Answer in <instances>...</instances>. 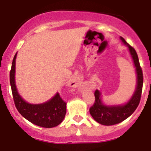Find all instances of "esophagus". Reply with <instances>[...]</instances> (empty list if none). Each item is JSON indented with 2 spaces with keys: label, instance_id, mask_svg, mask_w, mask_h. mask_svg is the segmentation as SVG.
Segmentation results:
<instances>
[{
  "label": "esophagus",
  "instance_id": "1",
  "mask_svg": "<svg viewBox=\"0 0 151 151\" xmlns=\"http://www.w3.org/2000/svg\"><path fill=\"white\" fill-rule=\"evenodd\" d=\"M69 85H71L72 87H75V86H76V85H77L76 81V80L73 79V81H71V82L69 83Z\"/></svg>",
  "mask_w": 151,
  "mask_h": 151
}]
</instances>
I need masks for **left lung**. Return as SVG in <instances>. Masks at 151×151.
<instances>
[{"label":"left lung","instance_id":"8db88e82","mask_svg":"<svg viewBox=\"0 0 151 151\" xmlns=\"http://www.w3.org/2000/svg\"><path fill=\"white\" fill-rule=\"evenodd\" d=\"M120 39L125 45H127L132 57L134 67L136 68V73H137V86L134 94L128 101V103L124 105H119V106L104 105L101 101V92L98 90L95 91L94 92L95 101L93 106H91L89 109V111L91 116L94 119V120L101 125H116L124 121L134 113L141 101V92L143 87V73L140 66L138 54L134 47L129 45L122 37H120Z\"/></svg>","mask_w":151,"mask_h":151}]
</instances>
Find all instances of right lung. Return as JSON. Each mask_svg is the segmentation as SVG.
Listing matches in <instances>:
<instances>
[{
  "mask_svg": "<svg viewBox=\"0 0 151 151\" xmlns=\"http://www.w3.org/2000/svg\"><path fill=\"white\" fill-rule=\"evenodd\" d=\"M17 54L13 57L10 72V82L13 101L17 110L27 120L44 128L55 127L63 120L66 113V103L59 93L47 102L41 104H31L18 94L15 83V64Z\"/></svg>",
  "mask_w": 151,
  "mask_h": 151,
  "instance_id": "right-lung-1",
  "label": "right lung"
}]
</instances>
